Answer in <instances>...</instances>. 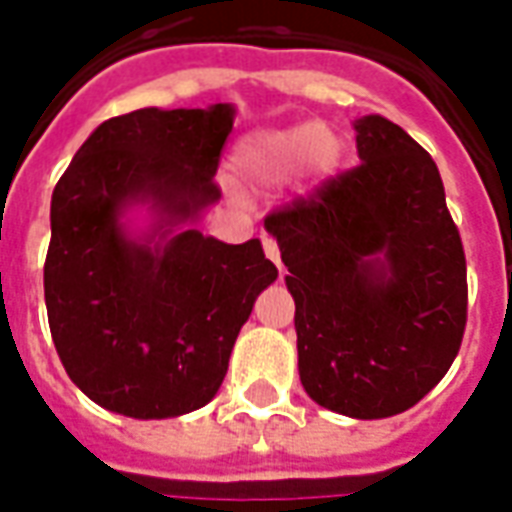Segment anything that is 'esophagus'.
Wrapping results in <instances>:
<instances>
[{
    "label": "esophagus",
    "mask_w": 512,
    "mask_h": 512,
    "mask_svg": "<svg viewBox=\"0 0 512 512\" xmlns=\"http://www.w3.org/2000/svg\"><path fill=\"white\" fill-rule=\"evenodd\" d=\"M263 252H266V257L274 263V266L282 271V260H279V244L271 238V235H263Z\"/></svg>",
    "instance_id": "esophagus-1"
}]
</instances>
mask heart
<instances>
[{"mask_svg":"<svg viewBox=\"0 0 512 512\" xmlns=\"http://www.w3.org/2000/svg\"><path fill=\"white\" fill-rule=\"evenodd\" d=\"M337 161V142L321 123H299L279 131H257L235 147V172L252 186H279L301 169L329 172Z\"/></svg>","mask_w":512,"mask_h":512,"instance_id":"obj_1","label":"heart"}]
</instances>
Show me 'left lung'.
Instances as JSON below:
<instances>
[{
	"mask_svg": "<svg viewBox=\"0 0 512 512\" xmlns=\"http://www.w3.org/2000/svg\"><path fill=\"white\" fill-rule=\"evenodd\" d=\"M359 164L266 216L296 301L299 376L354 419L406 411L450 370L466 329V257L428 150L356 120Z\"/></svg>",
	"mask_w": 512,
	"mask_h": 512,
	"instance_id": "left-lung-1",
	"label": "left lung"
}]
</instances>
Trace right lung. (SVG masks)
Here are the masks:
<instances>
[{
  "mask_svg": "<svg viewBox=\"0 0 512 512\" xmlns=\"http://www.w3.org/2000/svg\"><path fill=\"white\" fill-rule=\"evenodd\" d=\"M233 115L213 104L112 117L54 186L43 266L51 340L73 384L109 411L167 419L205 406L260 290L277 279L257 238L172 233L222 197L213 175ZM134 201L159 213L147 239L119 222Z\"/></svg>",
  "mask_w": 512,
  "mask_h": 512,
  "instance_id": "right-lung-1",
  "label": "right lung"
}]
</instances>
